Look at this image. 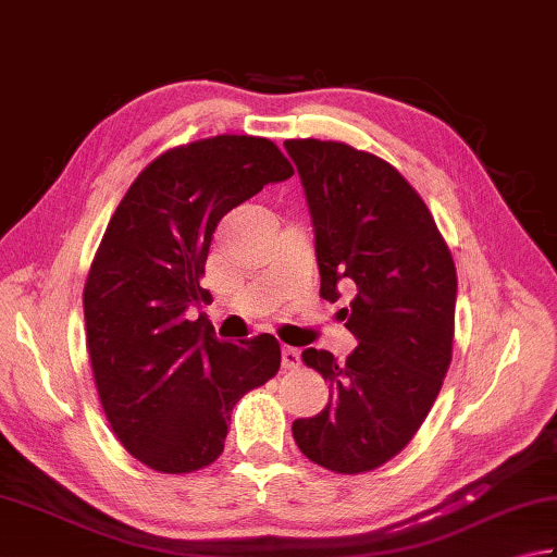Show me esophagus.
<instances>
[{
    "mask_svg": "<svg viewBox=\"0 0 557 557\" xmlns=\"http://www.w3.org/2000/svg\"><path fill=\"white\" fill-rule=\"evenodd\" d=\"M281 366L283 369H298L300 366V351L293 349V346H283L281 349Z\"/></svg>",
    "mask_w": 557,
    "mask_h": 557,
    "instance_id": "obj_1",
    "label": "esophagus"
}]
</instances>
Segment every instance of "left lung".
<instances>
[{"label": "left lung", "mask_w": 557, "mask_h": 557, "mask_svg": "<svg viewBox=\"0 0 557 557\" xmlns=\"http://www.w3.org/2000/svg\"><path fill=\"white\" fill-rule=\"evenodd\" d=\"M306 186L320 296L342 310L359 346L337 361L306 349L330 383L320 414L293 422L302 456L342 475L381 468L412 442L454 354L456 264L412 184L377 154L337 140H286Z\"/></svg>", "instance_id": "left-lung-1"}]
</instances>
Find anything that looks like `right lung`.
<instances>
[{"label": "right lung", "mask_w": 557, "mask_h": 557, "mask_svg": "<svg viewBox=\"0 0 557 557\" xmlns=\"http://www.w3.org/2000/svg\"><path fill=\"white\" fill-rule=\"evenodd\" d=\"M293 164L257 135L164 150L115 208L84 283L99 400L123 448L157 473H196L223 454L239 397L278 373L271 334L218 342L186 310L203 300L208 247L225 213Z\"/></svg>", "instance_id": "1"}]
</instances>
